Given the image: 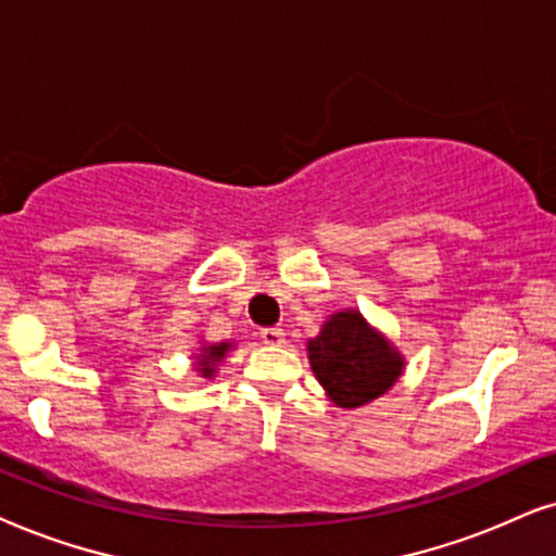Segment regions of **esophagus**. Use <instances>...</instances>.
Here are the masks:
<instances>
[{"label": "esophagus", "mask_w": 556, "mask_h": 556, "mask_svg": "<svg viewBox=\"0 0 556 556\" xmlns=\"http://www.w3.org/2000/svg\"><path fill=\"white\" fill-rule=\"evenodd\" d=\"M262 340L266 345H282L285 343V330L282 328H264Z\"/></svg>", "instance_id": "1"}]
</instances>
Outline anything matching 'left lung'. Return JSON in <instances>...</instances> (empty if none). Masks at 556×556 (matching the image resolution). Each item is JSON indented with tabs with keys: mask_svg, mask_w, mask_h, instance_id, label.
I'll use <instances>...</instances> for the list:
<instances>
[{
	"mask_svg": "<svg viewBox=\"0 0 556 556\" xmlns=\"http://www.w3.org/2000/svg\"><path fill=\"white\" fill-rule=\"evenodd\" d=\"M315 379L330 402L355 409L394 387L404 358L358 309H343L325 320L320 336L307 343Z\"/></svg>",
	"mask_w": 556,
	"mask_h": 556,
	"instance_id": "1",
	"label": "left lung"
}]
</instances>
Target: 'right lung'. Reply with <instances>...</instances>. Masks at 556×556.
I'll use <instances>...</instances> for the list:
<instances>
[{"label": "right lung", "mask_w": 556, "mask_h": 556, "mask_svg": "<svg viewBox=\"0 0 556 556\" xmlns=\"http://www.w3.org/2000/svg\"><path fill=\"white\" fill-rule=\"evenodd\" d=\"M231 351V343H211L201 348V355H195V366L201 376L211 379L216 374V366L226 358V353Z\"/></svg>", "instance_id": "obj_1"}]
</instances>
